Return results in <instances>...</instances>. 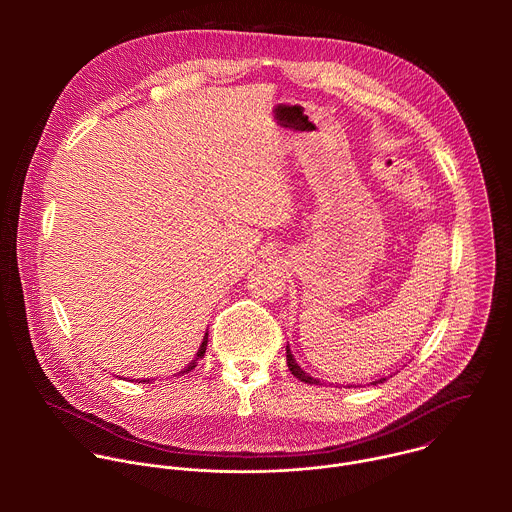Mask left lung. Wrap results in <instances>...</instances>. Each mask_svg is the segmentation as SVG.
Instances as JSON below:
<instances>
[{"label": "left lung", "mask_w": 512, "mask_h": 512, "mask_svg": "<svg viewBox=\"0 0 512 512\" xmlns=\"http://www.w3.org/2000/svg\"><path fill=\"white\" fill-rule=\"evenodd\" d=\"M285 356H287V369L291 371V375H294L296 379H300V381H304V383H308V385H322V381L310 377L306 371H302V369L298 367V362L294 360V356H291L289 348H285ZM383 381H387V379H381V381H377V383H383Z\"/></svg>", "instance_id": "1"}]
</instances>
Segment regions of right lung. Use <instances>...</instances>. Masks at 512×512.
<instances>
[{"label":"right lung","instance_id":"obj_1","mask_svg":"<svg viewBox=\"0 0 512 512\" xmlns=\"http://www.w3.org/2000/svg\"><path fill=\"white\" fill-rule=\"evenodd\" d=\"M206 344H208V334L204 336V340H202V344H200V348H198V352H196V358L188 364V367H186L184 371H180V373H178V377H180V375H184V373H188V371H192V369L196 367V360H198V358H202V356H204V352H206Z\"/></svg>","mask_w":512,"mask_h":512}]
</instances>
